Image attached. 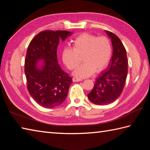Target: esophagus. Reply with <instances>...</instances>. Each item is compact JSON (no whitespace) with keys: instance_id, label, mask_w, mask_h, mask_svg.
<instances>
[{"instance_id":"esophagus-1","label":"esophagus","mask_w":150,"mask_h":150,"mask_svg":"<svg viewBox=\"0 0 150 150\" xmlns=\"http://www.w3.org/2000/svg\"><path fill=\"white\" fill-rule=\"evenodd\" d=\"M72 79H73V82H79V81H82V79L77 78V77H73Z\"/></svg>"}]
</instances>
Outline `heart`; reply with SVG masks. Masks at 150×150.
Returning a JSON list of instances; mask_svg holds the SVG:
<instances>
[{
	"instance_id": "1",
	"label": "heart",
	"mask_w": 150,
	"mask_h": 150,
	"mask_svg": "<svg viewBox=\"0 0 150 150\" xmlns=\"http://www.w3.org/2000/svg\"><path fill=\"white\" fill-rule=\"evenodd\" d=\"M73 47H65L62 52V60L70 70L75 69L82 57L84 62L74 72L76 77H88L96 71L99 72L109 64L112 46L107 37L83 33L73 40Z\"/></svg>"
}]
</instances>
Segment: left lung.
Listing matches in <instances>:
<instances>
[{"mask_svg":"<svg viewBox=\"0 0 150 150\" xmlns=\"http://www.w3.org/2000/svg\"><path fill=\"white\" fill-rule=\"evenodd\" d=\"M113 44V56L108 68L98 77L91 91L88 94L95 104L107 105L117 100L122 93L128 75V58L125 47L115 34L106 31Z\"/></svg>","mask_w":150,"mask_h":150,"instance_id":"obj_1","label":"left lung"}]
</instances>
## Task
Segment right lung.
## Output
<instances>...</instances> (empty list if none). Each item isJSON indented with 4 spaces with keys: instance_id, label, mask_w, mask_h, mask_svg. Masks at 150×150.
<instances>
[{
    "instance_id": "add662e5",
    "label": "right lung",
    "mask_w": 150,
    "mask_h": 150,
    "mask_svg": "<svg viewBox=\"0 0 150 150\" xmlns=\"http://www.w3.org/2000/svg\"><path fill=\"white\" fill-rule=\"evenodd\" d=\"M70 35L68 31L44 30L28 47L24 62L27 88L36 103L44 108H53L61 104L73 82L59 65L57 57L59 39L64 40ZM40 59L45 60L41 70L36 68V64Z\"/></svg>"
}]
</instances>
